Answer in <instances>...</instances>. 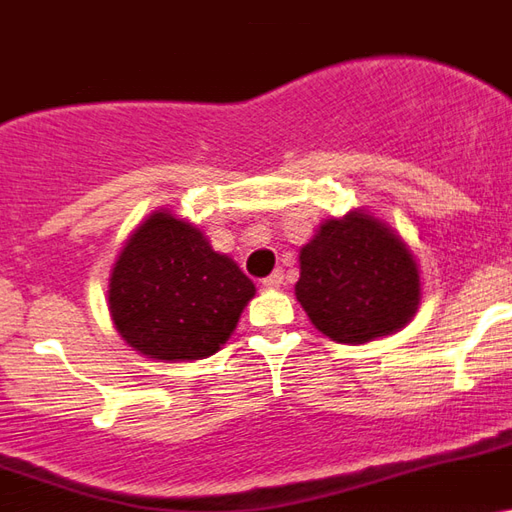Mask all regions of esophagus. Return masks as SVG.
I'll list each match as a JSON object with an SVG mask.
<instances>
[{
  "instance_id": "esophagus-1",
  "label": "esophagus",
  "mask_w": 512,
  "mask_h": 512,
  "mask_svg": "<svg viewBox=\"0 0 512 512\" xmlns=\"http://www.w3.org/2000/svg\"><path fill=\"white\" fill-rule=\"evenodd\" d=\"M281 283H283V271H273L271 276H266V278H263V286H266V288H271V291H273V288H278V286H281Z\"/></svg>"
}]
</instances>
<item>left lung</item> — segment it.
<instances>
[{
	"label": "left lung",
	"mask_w": 512,
	"mask_h": 512,
	"mask_svg": "<svg viewBox=\"0 0 512 512\" xmlns=\"http://www.w3.org/2000/svg\"><path fill=\"white\" fill-rule=\"evenodd\" d=\"M296 301L316 331L361 346L401 331L421 308V266L401 234L358 206L318 224L298 254Z\"/></svg>",
	"instance_id": "8db88e82"
}]
</instances>
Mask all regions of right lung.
<instances>
[{"label":"right lung","instance_id":"1","mask_svg":"<svg viewBox=\"0 0 512 512\" xmlns=\"http://www.w3.org/2000/svg\"><path fill=\"white\" fill-rule=\"evenodd\" d=\"M254 296V281L239 263L214 251L199 226L166 206L131 231L106 291L121 341L159 363L214 356Z\"/></svg>","mask_w":512,"mask_h":512}]
</instances>
